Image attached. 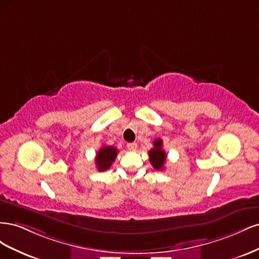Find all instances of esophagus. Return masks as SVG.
<instances>
[{"mask_svg": "<svg viewBox=\"0 0 259 259\" xmlns=\"http://www.w3.org/2000/svg\"><path fill=\"white\" fill-rule=\"evenodd\" d=\"M127 149L130 151H135L137 149V144L136 143H130L127 144Z\"/></svg>", "mask_w": 259, "mask_h": 259, "instance_id": "obj_1", "label": "esophagus"}]
</instances>
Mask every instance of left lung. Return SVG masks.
<instances>
[{"instance_id":"left-lung-1","label":"left lung","mask_w":259,"mask_h":259,"mask_svg":"<svg viewBox=\"0 0 259 259\" xmlns=\"http://www.w3.org/2000/svg\"><path fill=\"white\" fill-rule=\"evenodd\" d=\"M153 148L149 151L150 163L156 170H161L164 167L166 161V153L163 150V142L161 139H156L153 142Z\"/></svg>"}]
</instances>
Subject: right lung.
Returning a JSON list of instances; mask_svg holds the SVG:
<instances>
[{"instance_id":"obj_1","label":"right lung","mask_w":259,"mask_h":259,"mask_svg":"<svg viewBox=\"0 0 259 259\" xmlns=\"http://www.w3.org/2000/svg\"><path fill=\"white\" fill-rule=\"evenodd\" d=\"M117 155V150L115 147L112 146H104L100 148V150L96 154V167L99 171L106 170L112 165Z\"/></svg>"}]
</instances>
